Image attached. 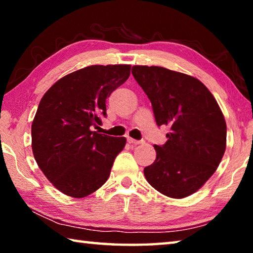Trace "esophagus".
I'll return each instance as SVG.
<instances>
[{"mask_svg": "<svg viewBox=\"0 0 253 253\" xmlns=\"http://www.w3.org/2000/svg\"><path fill=\"white\" fill-rule=\"evenodd\" d=\"M127 142L129 143V144H132V145H138V144H142V143H143L142 140H136V139H134V138H130V137H128Z\"/></svg>", "mask_w": 253, "mask_h": 253, "instance_id": "esophagus-1", "label": "esophagus"}]
</instances>
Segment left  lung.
<instances>
[{"label":"left lung","mask_w":253,"mask_h":253,"mask_svg":"<svg viewBox=\"0 0 253 253\" xmlns=\"http://www.w3.org/2000/svg\"><path fill=\"white\" fill-rule=\"evenodd\" d=\"M131 74L153 106L168 142L155 145L156 160L144 169L160 193L183 199L212 176L226 147V124L215 98L199 79L163 67L134 66Z\"/></svg>","instance_id":"obj_1"}]
</instances>
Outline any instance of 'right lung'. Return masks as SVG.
<instances>
[{"instance_id":"1","label":"right lung","mask_w":253,"mask_h":253,"mask_svg":"<svg viewBox=\"0 0 253 253\" xmlns=\"http://www.w3.org/2000/svg\"><path fill=\"white\" fill-rule=\"evenodd\" d=\"M129 75V65L89 66L62 77L42 97L31 127L32 152L63 194L84 198L108 179L126 138L93 128L106 116L107 98Z\"/></svg>"}]
</instances>
